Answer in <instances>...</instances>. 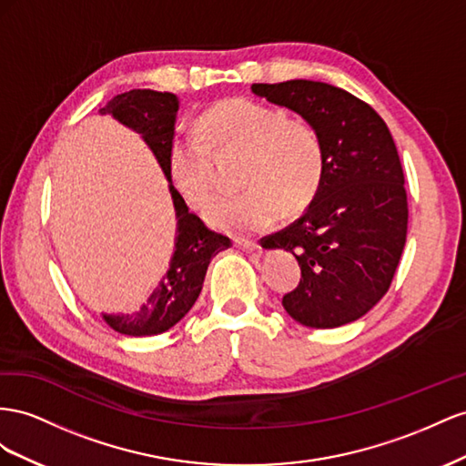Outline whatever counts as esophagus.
<instances>
[{"mask_svg": "<svg viewBox=\"0 0 466 466\" xmlns=\"http://www.w3.org/2000/svg\"><path fill=\"white\" fill-rule=\"evenodd\" d=\"M234 246H236L238 249L246 251V254H251V251H258V249H259L258 242H251V240H236Z\"/></svg>", "mask_w": 466, "mask_h": 466, "instance_id": "34e87169", "label": "esophagus"}]
</instances>
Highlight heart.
<instances>
[{"instance_id": "heart-1", "label": "heart", "mask_w": 466, "mask_h": 466, "mask_svg": "<svg viewBox=\"0 0 466 466\" xmlns=\"http://www.w3.org/2000/svg\"><path fill=\"white\" fill-rule=\"evenodd\" d=\"M203 134L179 130L169 142L167 167L189 205H201L212 185V148L248 150L244 183L238 193H218L203 207L208 226L228 234L268 228L287 210L309 203L324 176V150L316 132L287 121L285 113L251 99H226L201 118Z\"/></svg>"}]
</instances>
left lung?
Segmentation results:
<instances>
[{
    "label": "left lung",
    "instance_id": "1",
    "mask_svg": "<svg viewBox=\"0 0 466 466\" xmlns=\"http://www.w3.org/2000/svg\"><path fill=\"white\" fill-rule=\"evenodd\" d=\"M254 96L302 116L324 150V176L304 215L261 240L300 265L287 314L309 328H339L387 295L408 230L400 157L387 123L345 89L310 79L254 84Z\"/></svg>",
    "mask_w": 466,
    "mask_h": 466
}]
</instances>
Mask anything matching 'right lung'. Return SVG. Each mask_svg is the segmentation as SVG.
<instances>
[{
    "instance_id": "add662e5",
    "label": "right lung",
    "mask_w": 466,
    "mask_h": 466,
    "mask_svg": "<svg viewBox=\"0 0 466 466\" xmlns=\"http://www.w3.org/2000/svg\"><path fill=\"white\" fill-rule=\"evenodd\" d=\"M179 97L176 93L154 89H130L113 97L99 115H111L115 121L135 130L154 154L167 179V189L176 210V242L169 268L159 279L150 297L132 314H105L101 318L118 334L157 336L174 328L187 314L201 295L210 259L230 248V240L208 230L171 183L167 167L169 142L176 135Z\"/></svg>"
}]
</instances>
